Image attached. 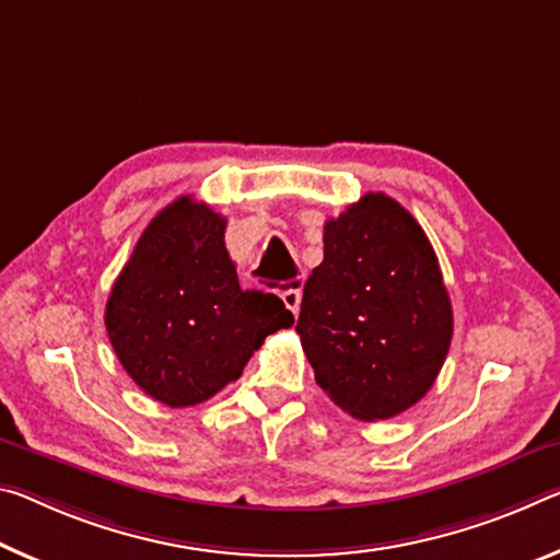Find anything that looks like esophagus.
<instances>
[{
    "label": "esophagus",
    "mask_w": 560,
    "mask_h": 560,
    "mask_svg": "<svg viewBox=\"0 0 560 560\" xmlns=\"http://www.w3.org/2000/svg\"><path fill=\"white\" fill-rule=\"evenodd\" d=\"M281 301H283V306L289 308V312L299 314V304H301V289H299V281H296V287H289V289H283V291H281Z\"/></svg>",
    "instance_id": "1"
}]
</instances>
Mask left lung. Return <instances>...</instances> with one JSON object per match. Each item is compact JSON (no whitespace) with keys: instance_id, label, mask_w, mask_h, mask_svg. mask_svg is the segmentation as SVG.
I'll return each instance as SVG.
<instances>
[{"instance_id":"1","label":"left lung","mask_w":560,"mask_h":560,"mask_svg":"<svg viewBox=\"0 0 560 560\" xmlns=\"http://www.w3.org/2000/svg\"><path fill=\"white\" fill-rule=\"evenodd\" d=\"M296 331L316 384L353 419L421 401L446 361L454 312L436 252L401 203L371 191L326 221Z\"/></svg>"}]
</instances>
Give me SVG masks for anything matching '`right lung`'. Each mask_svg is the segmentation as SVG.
Wrapping results in <instances>:
<instances>
[{"mask_svg": "<svg viewBox=\"0 0 560 560\" xmlns=\"http://www.w3.org/2000/svg\"><path fill=\"white\" fill-rule=\"evenodd\" d=\"M226 219L179 197L149 221L106 301V334L141 392L172 408L207 401L294 314L277 294L242 289Z\"/></svg>", "mask_w": 560, "mask_h": 560, "instance_id": "obj_1", "label": "right lung"}]
</instances>
